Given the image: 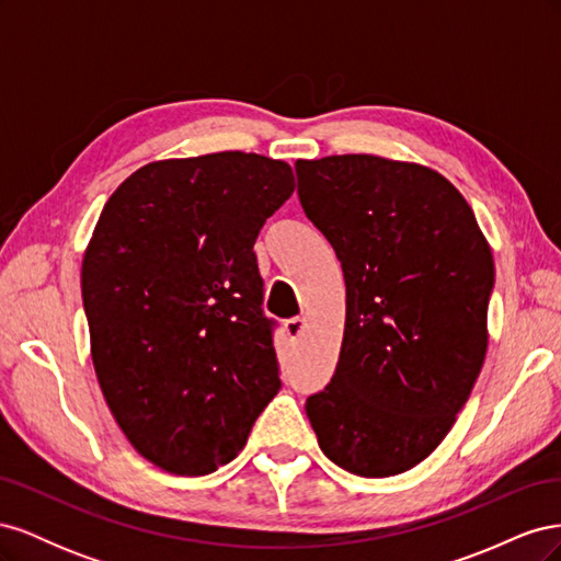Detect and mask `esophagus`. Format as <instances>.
I'll return each instance as SVG.
<instances>
[{
	"mask_svg": "<svg viewBox=\"0 0 561 561\" xmlns=\"http://www.w3.org/2000/svg\"><path fill=\"white\" fill-rule=\"evenodd\" d=\"M304 328H307V318H304V316H297V318L285 320V332H287V336L293 339V342H297V339L301 336Z\"/></svg>",
	"mask_w": 561,
	"mask_h": 561,
	"instance_id": "esophagus-1",
	"label": "esophagus"
}]
</instances>
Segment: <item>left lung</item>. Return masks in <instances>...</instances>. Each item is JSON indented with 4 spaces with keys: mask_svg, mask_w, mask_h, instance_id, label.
Here are the masks:
<instances>
[{
    "mask_svg": "<svg viewBox=\"0 0 561 561\" xmlns=\"http://www.w3.org/2000/svg\"><path fill=\"white\" fill-rule=\"evenodd\" d=\"M295 171L346 280L339 363L307 416L339 468L390 478L443 443L480 377L494 257L468 201L433 168L342 154Z\"/></svg>",
    "mask_w": 561,
    "mask_h": 561,
    "instance_id": "left-lung-1",
    "label": "left lung"
}]
</instances>
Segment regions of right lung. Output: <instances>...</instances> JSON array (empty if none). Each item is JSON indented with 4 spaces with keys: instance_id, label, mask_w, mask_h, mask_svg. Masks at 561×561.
<instances>
[{
    "instance_id": "add662e5",
    "label": "right lung",
    "mask_w": 561,
    "mask_h": 561,
    "mask_svg": "<svg viewBox=\"0 0 561 561\" xmlns=\"http://www.w3.org/2000/svg\"><path fill=\"white\" fill-rule=\"evenodd\" d=\"M295 192L285 161L217 151L142 165L83 252L95 377L147 461L208 474L280 388L254 241Z\"/></svg>"
}]
</instances>
